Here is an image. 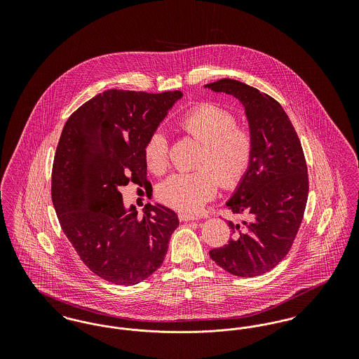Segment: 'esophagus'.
Here are the masks:
<instances>
[{"label": "esophagus", "instance_id": "esophagus-1", "mask_svg": "<svg viewBox=\"0 0 359 359\" xmlns=\"http://www.w3.org/2000/svg\"><path fill=\"white\" fill-rule=\"evenodd\" d=\"M179 219L182 222H191V221H199L198 217H194V215H189V214H184V212H180L179 214Z\"/></svg>", "mask_w": 359, "mask_h": 359}]
</instances>
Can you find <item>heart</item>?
<instances>
[{
	"label": "heart",
	"instance_id": "obj_1",
	"mask_svg": "<svg viewBox=\"0 0 359 359\" xmlns=\"http://www.w3.org/2000/svg\"><path fill=\"white\" fill-rule=\"evenodd\" d=\"M177 126L201 144L196 158V167L201 168L167 177L158 188V198L179 212L196 214L217 194L218 180L224 188L238 184L252 161L253 138L246 128L236 125L233 113L214 103L188 110ZM144 154L151 171H165L168 141L160 130L149 136Z\"/></svg>",
	"mask_w": 359,
	"mask_h": 359
}]
</instances>
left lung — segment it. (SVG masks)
I'll return each mask as SVG.
<instances>
[{
    "label": "left lung",
    "instance_id": "obj_1",
    "mask_svg": "<svg viewBox=\"0 0 359 359\" xmlns=\"http://www.w3.org/2000/svg\"><path fill=\"white\" fill-rule=\"evenodd\" d=\"M207 88L234 97L253 138L252 161L226 205L246 219L227 221L233 238L210 257L229 273H266L288 255L304 215L307 164L300 140L281 104L255 87L221 79Z\"/></svg>",
    "mask_w": 359,
    "mask_h": 359
}]
</instances>
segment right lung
Wrapping results in <instances>:
<instances>
[{
    "mask_svg": "<svg viewBox=\"0 0 359 359\" xmlns=\"http://www.w3.org/2000/svg\"><path fill=\"white\" fill-rule=\"evenodd\" d=\"M183 98L182 91L148 94L107 90L71 114L52 168V202L60 226L86 266L117 285L154 273L179 226L165 205H145L142 218L120 188L148 186L144 148Z\"/></svg>",
    "mask_w": 359,
    "mask_h": 359,
    "instance_id": "right-lung-1",
    "label": "right lung"
}]
</instances>
